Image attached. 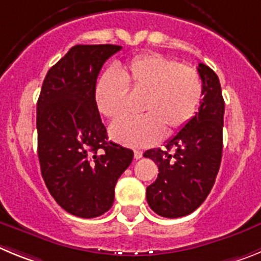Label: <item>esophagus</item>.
I'll list each match as a JSON object with an SVG mask.
<instances>
[{"mask_svg": "<svg viewBox=\"0 0 261 261\" xmlns=\"http://www.w3.org/2000/svg\"><path fill=\"white\" fill-rule=\"evenodd\" d=\"M140 158H142V151L135 150V159H140Z\"/></svg>", "mask_w": 261, "mask_h": 261, "instance_id": "esophagus-1", "label": "esophagus"}]
</instances>
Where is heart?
Returning <instances> with one entry per match:
<instances>
[{"mask_svg": "<svg viewBox=\"0 0 261 261\" xmlns=\"http://www.w3.org/2000/svg\"><path fill=\"white\" fill-rule=\"evenodd\" d=\"M128 89L144 94L141 116L123 117L110 126L115 141L130 147L158 144L190 123L202 99V81L195 68L179 65L159 53H142L128 64L108 69L98 78L94 90L100 114L116 119L124 114Z\"/></svg>", "mask_w": 261, "mask_h": 261, "instance_id": "obj_1", "label": "heart"}]
</instances>
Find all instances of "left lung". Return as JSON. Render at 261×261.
Returning a JSON list of instances; mask_svg holds the SVG:
<instances>
[{"instance_id": "8db88e82", "label": "left lung", "mask_w": 261, "mask_h": 261, "mask_svg": "<svg viewBox=\"0 0 261 261\" xmlns=\"http://www.w3.org/2000/svg\"><path fill=\"white\" fill-rule=\"evenodd\" d=\"M202 81L199 112L166 144L144 156L158 166V177L146 188L147 204L159 216L177 218L195 212L213 188L222 158L225 102L220 80L209 66H197ZM171 147L175 153H168Z\"/></svg>"}]
</instances>
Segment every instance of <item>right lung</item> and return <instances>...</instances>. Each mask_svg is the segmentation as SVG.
<instances>
[{
    "label": "right lung",
    "mask_w": 261,
    "mask_h": 261,
    "mask_svg": "<svg viewBox=\"0 0 261 261\" xmlns=\"http://www.w3.org/2000/svg\"><path fill=\"white\" fill-rule=\"evenodd\" d=\"M120 45H74L48 70L36 107L41 176L53 199L81 218L102 216L133 151L108 141L94 90Z\"/></svg>",
    "instance_id": "right-lung-1"
}]
</instances>
